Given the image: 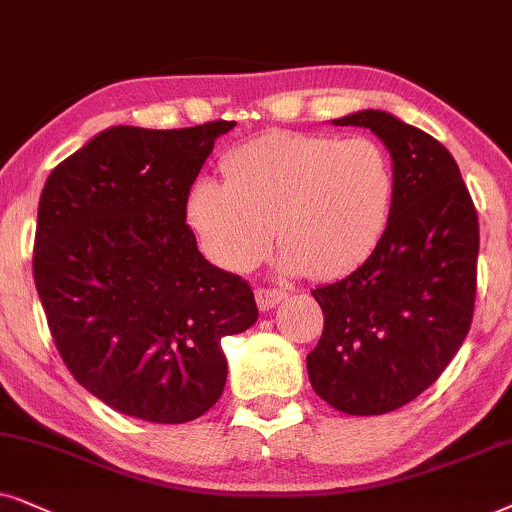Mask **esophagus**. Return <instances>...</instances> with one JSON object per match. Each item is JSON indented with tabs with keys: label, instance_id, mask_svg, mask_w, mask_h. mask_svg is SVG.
Returning a JSON list of instances; mask_svg holds the SVG:
<instances>
[{
	"label": "esophagus",
	"instance_id": "34e87169",
	"mask_svg": "<svg viewBox=\"0 0 512 512\" xmlns=\"http://www.w3.org/2000/svg\"><path fill=\"white\" fill-rule=\"evenodd\" d=\"M255 299H257V306H260L262 311H269L271 306H276L278 302H283L285 292L283 290H276V288H257L255 290Z\"/></svg>",
	"mask_w": 512,
	"mask_h": 512
}]
</instances>
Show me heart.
Here are the masks:
<instances>
[{
  "mask_svg": "<svg viewBox=\"0 0 512 512\" xmlns=\"http://www.w3.org/2000/svg\"><path fill=\"white\" fill-rule=\"evenodd\" d=\"M227 180L201 177L187 220L210 260L245 271L262 260L274 231L278 264L316 278L351 274L386 234L395 170L379 140L274 131L231 149Z\"/></svg>",
  "mask_w": 512,
  "mask_h": 512,
  "instance_id": "heart-1",
  "label": "heart"
}]
</instances>
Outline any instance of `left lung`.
<instances>
[{"label": "left lung", "instance_id": "1", "mask_svg": "<svg viewBox=\"0 0 512 512\" xmlns=\"http://www.w3.org/2000/svg\"><path fill=\"white\" fill-rule=\"evenodd\" d=\"M332 124L379 135L395 199L370 260L311 290L325 325L306 370L327 405L370 417L412 403L461 349L478 290V210L454 156L428 133L379 109Z\"/></svg>", "mask_w": 512, "mask_h": 512}]
</instances>
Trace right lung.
Segmentation results:
<instances>
[{
  "label": "right lung",
  "instance_id": "add662e5",
  "mask_svg": "<svg viewBox=\"0 0 512 512\" xmlns=\"http://www.w3.org/2000/svg\"><path fill=\"white\" fill-rule=\"evenodd\" d=\"M234 126L107 128L44 185L32 269L51 337L72 377L126 417L206 414L227 384L222 337L260 313L187 224L189 189Z\"/></svg>",
  "mask_w": 512,
  "mask_h": 512
}]
</instances>
